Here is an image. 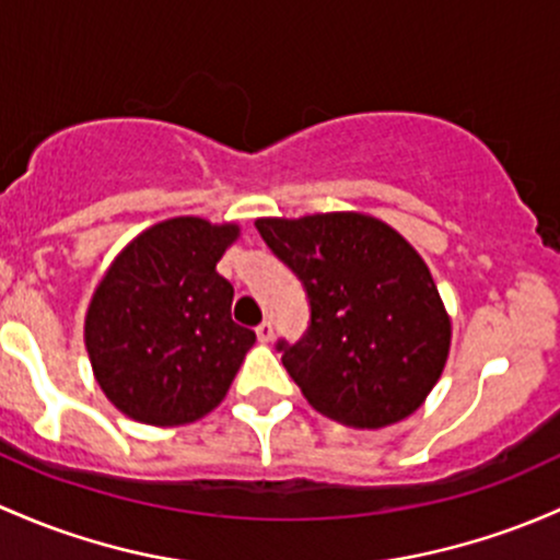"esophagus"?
Returning <instances> with one entry per match:
<instances>
[{"instance_id":"esophagus-1","label":"esophagus","mask_w":560,"mask_h":560,"mask_svg":"<svg viewBox=\"0 0 560 560\" xmlns=\"http://www.w3.org/2000/svg\"><path fill=\"white\" fill-rule=\"evenodd\" d=\"M257 340H260V343H270V340H273V325H270V322L257 325Z\"/></svg>"}]
</instances>
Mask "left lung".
I'll return each instance as SVG.
<instances>
[{"instance_id": "1", "label": "left lung", "mask_w": 560, "mask_h": 560, "mask_svg": "<svg viewBox=\"0 0 560 560\" xmlns=\"http://www.w3.org/2000/svg\"><path fill=\"white\" fill-rule=\"evenodd\" d=\"M311 305L298 343H276L319 413L357 429L408 419L438 384L451 319L427 262L386 222L354 211L257 220Z\"/></svg>"}]
</instances>
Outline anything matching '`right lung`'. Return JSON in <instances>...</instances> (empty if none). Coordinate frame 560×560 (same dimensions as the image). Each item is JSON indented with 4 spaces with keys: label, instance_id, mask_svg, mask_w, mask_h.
I'll use <instances>...</instances> for the list:
<instances>
[{
    "label": "right lung",
    "instance_id": "add662e5",
    "mask_svg": "<svg viewBox=\"0 0 560 560\" xmlns=\"http://www.w3.org/2000/svg\"><path fill=\"white\" fill-rule=\"evenodd\" d=\"M235 225L176 217L150 228L112 262L85 316L98 386L117 410L179 427L214 410L257 335L231 319L233 284L217 262Z\"/></svg>",
    "mask_w": 560,
    "mask_h": 560
}]
</instances>
